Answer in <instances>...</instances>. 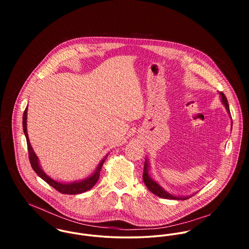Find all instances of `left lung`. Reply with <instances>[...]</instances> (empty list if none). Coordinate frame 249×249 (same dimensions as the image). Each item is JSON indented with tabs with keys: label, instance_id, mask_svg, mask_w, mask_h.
<instances>
[{
	"label": "left lung",
	"instance_id": "obj_1",
	"mask_svg": "<svg viewBox=\"0 0 249 249\" xmlns=\"http://www.w3.org/2000/svg\"><path fill=\"white\" fill-rule=\"evenodd\" d=\"M219 94V97H220V100H221V104L224 106L227 113L229 114V117H231V114H230V109H229V105H228V102H227V99L226 97L224 96L223 93L221 92H218ZM232 123V122H231ZM232 124H231V128H232ZM149 161L148 159L145 157V160H144V166H143V173H142V180H143V183L145 184L146 188L151 192L153 193L155 196H159V197H162V198H168V199H178V200H185L189 197H191L192 196L194 195H191V196H177V195H174L168 191H166L157 181H155L153 178H151V176L149 175Z\"/></svg>",
	"mask_w": 249,
	"mask_h": 249
}]
</instances>
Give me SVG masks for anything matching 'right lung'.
I'll use <instances>...</instances> for the list:
<instances>
[{
    "label": "right lung",
    "instance_id": "right-lung-1",
    "mask_svg": "<svg viewBox=\"0 0 249 249\" xmlns=\"http://www.w3.org/2000/svg\"><path fill=\"white\" fill-rule=\"evenodd\" d=\"M27 119H28V107L26 108V110L24 112V115H23V130H24V134L26 136L27 143H28L30 162H31V165H32L34 171L38 175V177L42 178L45 182H47L49 185L53 187L55 190H57L61 194L77 195V194H81V193H84V192L92 189L100 178V173H101L102 167H103V165H104V163L107 159V155H106L105 158H103L101 160V162L97 166L96 170L90 176H88L87 178L80 179V180H74V181H71V182H61L59 180H55V179L51 178L50 176H48L43 171V169L40 165L39 158L37 157L32 144H31L30 139H29L28 128H27Z\"/></svg>",
    "mask_w": 249,
    "mask_h": 249
}]
</instances>
